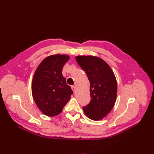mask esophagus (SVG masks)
<instances>
[{
	"label": "esophagus",
	"mask_w": 154,
	"mask_h": 154,
	"mask_svg": "<svg viewBox=\"0 0 154 154\" xmlns=\"http://www.w3.org/2000/svg\"><path fill=\"white\" fill-rule=\"evenodd\" d=\"M71 88H72V91H74V92L75 93V91H76V87H75V85H72V86H71Z\"/></svg>",
	"instance_id": "obj_1"
}]
</instances>
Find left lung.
<instances>
[{"mask_svg": "<svg viewBox=\"0 0 154 154\" xmlns=\"http://www.w3.org/2000/svg\"><path fill=\"white\" fill-rule=\"evenodd\" d=\"M75 59L90 82L91 100L83 107L84 112L92 120H100L116 103L117 85L114 72L106 62L97 57L77 56Z\"/></svg>", "mask_w": 154, "mask_h": 154, "instance_id": "obj_1", "label": "left lung"}]
</instances>
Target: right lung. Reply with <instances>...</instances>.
Instances as JSON below:
<instances>
[{
	"mask_svg": "<svg viewBox=\"0 0 154 154\" xmlns=\"http://www.w3.org/2000/svg\"><path fill=\"white\" fill-rule=\"evenodd\" d=\"M69 59L67 55L47 57L35 72L32 85V96L38 109L47 116L59 114L73 94L71 87L62 74V68Z\"/></svg>",
	"mask_w": 154,
	"mask_h": 154,
	"instance_id": "obj_1",
	"label": "right lung"
}]
</instances>
